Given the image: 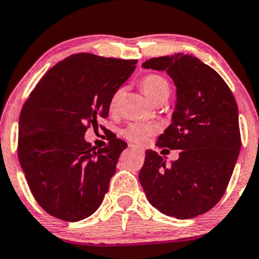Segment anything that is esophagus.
<instances>
[{
  "label": "esophagus",
  "mask_w": 259,
  "mask_h": 259,
  "mask_svg": "<svg viewBox=\"0 0 259 259\" xmlns=\"http://www.w3.org/2000/svg\"><path fill=\"white\" fill-rule=\"evenodd\" d=\"M129 148L130 149H133V151H136V152H139V153H143V148H141V147H139V146H135V145H130L129 146Z\"/></svg>",
  "instance_id": "esophagus-1"
}]
</instances>
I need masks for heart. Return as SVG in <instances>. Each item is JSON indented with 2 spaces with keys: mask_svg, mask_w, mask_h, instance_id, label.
<instances>
[{
  "mask_svg": "<svg viewBox=\"0 0 259 259\" xmlns=\"http://www.w3.org/2000/svg\"><path fill=\"white\" fill-rule=\"evenodd\" d=\"M141 88L145 95L151 100L152 102L157 101L158 99L163 98V96H169L170 87L169 83L164 77L159 74H148L141 80ZM124 95V89L119 88L114 92L110 100V107L111 112H116L119 107L120 100ZM157 132V125L154 124H143V123H132L129 124L125 129L123 130V136L129 141L135 143H143L147 141V139L151 135Z\"/></svg>",
  "mask_w": 259,
  "mask_h": 259,
  "instance_id": "obj_1",
  "label": "heart"
}]
</instances>
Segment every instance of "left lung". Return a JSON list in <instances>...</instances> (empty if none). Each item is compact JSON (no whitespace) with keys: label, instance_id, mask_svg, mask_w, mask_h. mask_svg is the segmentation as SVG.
<instances>
[{"label":"left lung","instance_id":"left-lung-1","mask_svg":"<svg viewBox=\"0 0 259 259\" xmlns=\"http://www.w3.org/2000/svg\"><path fill=\"white\" fill-rule=\"evenodd\" d=\"M142 67L165 71L175 84L171 124L157 145L181 152L166 165L147 149L140 183L161 213L193 219L220 201L232 177L241 147L238 105L222 77L192 54L152 58Z\"/></svg>","mask_w":259,"mask_h":259}]
</instances>
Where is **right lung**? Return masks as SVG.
Listing matches in <instances>:
<instances>
[{"instance_id": "obj_1", "label": "right lung", "mask_w": 259, "mask_h": 259, "mask_svg": "<svg viewBox=\"0 0 259 259\" xmlns=\"http://www.w3.org/2000/svg\"><path fill=\"white\" fill-rule=\"evenodd\" d=\"M138 60L73 54L47 72L19 118L18 155L27 185L46 212L67 222L92 216L102 204L126 143L96 149L87 127L107 118L110 100Z\"/></svg>"}]
</instances>
